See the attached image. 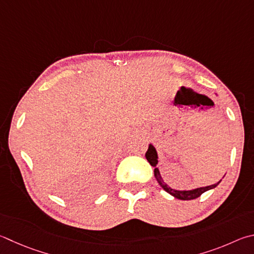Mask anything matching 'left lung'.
I'll return each mask as SVG.
<instances>
[{"mask_svg": "<svg viewBox=\"0 0 254 254\" xmlns=\"http://www.w3.org/2000/svg\"><path fill=\"white\" fill-rule=\"evenodd\" d=\"M145 158L147 160V162H149L152 167H154V177L156 179V181L159 182V184L164 191H167L170 194L173 195L174 197H177L179 200H193V199H196V197H199L202 193H204L206 191L211 190V189H214L219 186V183L221 182V180L219 182H216L214 184H212V186L209 187H202V188H196V189H193V190H188V191H179V190H174V189L170 188L167 183L164 182V180L161 177V173L159 171V169L156 168V164H158V153H156V150L155 147L149 144V149H147L146 153H145Z\"/></svg>", "mask_w": 254, "mask_h": 254, "instance_id": "1", "label": "left lung"}]
</instances>
